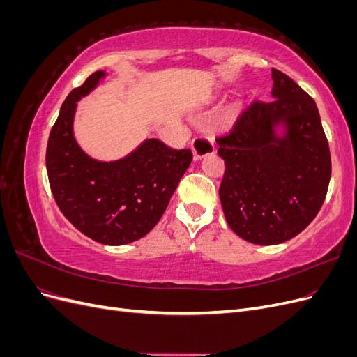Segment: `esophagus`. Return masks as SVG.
Wrapping results in <instances>:
<instances>
[{"label": "esophagus", "instance_id": "34e87169", "mask_svg": "<svg viewBox=\"0 0 357 357\" xmlns=\"http://www.w3.org/2000/svg\"><path fill=\"white\" fill-rule=\"evenodd\" d=\"M192 153H193V159L198 160L205 155L214 153V139L208 135H198L192 139Z\"/></svg>", "mask_w": 357, "mask_h": 357}]
</instances>
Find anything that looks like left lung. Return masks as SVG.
<instances>
[{"mask_svg": "<svg viewBox=\"0 0 357 357\" xmlns=\"http://www.w3.org/2000/svg\"><path fill=\"white\" fill-rule=\"evenodd\" d=\"M273 82L271 101L252 102L231 132L215 138L226 167L219 189L226 222L259 245L304 231L331 180L329 144L314 100L275 68Z\"/></svg>", "mask_w": 357, "mask_h": 357, "instance_id": "obj_1", "label": "left lung"}]
</instances>
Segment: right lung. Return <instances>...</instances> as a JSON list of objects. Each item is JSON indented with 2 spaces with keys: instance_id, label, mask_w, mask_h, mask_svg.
<instances>
[{
  "instance_id": "right-lung-1",
  "label": "right lung",
  "mask_w": 357,
  "mask_h": 357,
  "mask_svg": "<svg viewBox=\"0 0 357 357\" xmlns=\"http://www.w3.org/2000/svg\"><path fill=\"white\" fill-rule=\"evenodd\" d=\"M105 75L104 70L95 71L63 101L49 135L46 167L53 198L74 228L101 244L122 245L155 228L190 165L192 152L147 138L117 160L84 153L73 131L77 101Z\"/></svg>"
}]
</instances>
